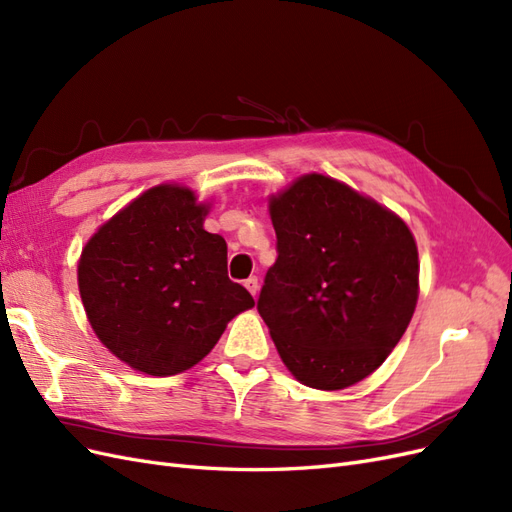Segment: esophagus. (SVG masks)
Listing matches in <instances>:
<instances>
[{"instance_id":"34e87169","label":"esophagus","mask_w":512,"mask_h":512,"mask_svg":"<svg viewBox=\"0 0 512 512\" xmlns=\"http://www.w3.org/2000/svg\"><path fill=\"white\" fill-rule=\"evenodd\" d=\"M243 286L250 290L252 297H256V294H258V277H250V280H245Z\"/></svg>"}]
</instances>
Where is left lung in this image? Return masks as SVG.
Listing matches in <instances>:
<instances>
[{
	"instance_id": "left-lung-1",
	"label": "left lung",
	"mask_w": 512,
	"mask_h": 512,
	"mask_svg": "<svg viewBox=\"0 0 512 512\" xmlns=\"http://www.w3.org/2000/svg\"><path fill=\"white\" fill-rule=\"evenodd\" d=\"M277 260L258 312L309 389L365 380L399 344L418 301V247L395 211L320 173L269 196Z\"/></svg>"
}]
</instances>
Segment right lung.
Here are the masks:
<instances>
[{
	"label": "right lung",
	"mask_w": 512,
	"mask_h": 512,
	"mask_svg": "<svg viewBox=\"0 0 512 512\" xmlns=\"http://www.w3.org/2000/svg\"><path fill=\"white\" fill-rule=\"evenodd\" d=\"M209 200L160 183L119 209L85 243L76 277L87 320L119 361L175 376L218 344L256 303L228 280L226 241L205 230Z\"/></svg>",
	"instance_id": "add662e5"
}]
</instances>
